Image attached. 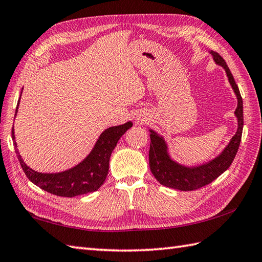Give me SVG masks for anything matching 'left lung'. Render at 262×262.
<instances>
[{
    "mask_svg": "<svg viewBox=\"0 0 262 262\" xmlns=\"http://www.w3.org/2000/svg\"><path fill=\"white\" fill-rule=\"evenodd\" d=\"M210 54L213 55V58L221 66H223L231 85L234 90L237 97V108L235 109V116L237 117V132L232 137L229 145L219 155L216 159L210 161L209 163L196 166V168H187L178 164L174 161H172L166 152V144L161 136L157 133L151 130V144H149V168L153 176L155 177L161 185L165 187L178 189L181 191H191L196 189L202 188L208 185L211 181L217 179L223 172L230 168L233 160L237 153L238 146L241 143L242 130H243V101L240 94V90L234 81L230 69L227 68L226 62L219 53L211 51Z\"/></svg>",
    "mask_w": 262,
    "mask_h": 262,
    "instance_id": "obj_1",
    "label": "left lung"
}]
</instances>
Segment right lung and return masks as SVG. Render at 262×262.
<instances>
[{"label": "right lung", "mask_w": 262, "mask_h": 262, "mask_svg": "<svg viewBox=\"0 0 262 262\" xmlns=\"http://www.w3.org/2000/svg\"><path fill=\"white\" fill-rule=\"evenodd\" d=\"M19 101L20 99L18 100V105ZM18 105L15 109V115L18 113ZM132 126V122L128 121L124 125L110 127L105 129L100 135L91 153L80 164L68 171L60 172V173H39V172L31 170L22 161L21 155L16 148L13 128L12 140L15 146V154L28 179L39 188H41L42 190L56 194V196L75 197L96 191L102 186L108 174L110 155L119 138Z\"/></svg>", "instance_id": "add662e5"}]
</instances>
